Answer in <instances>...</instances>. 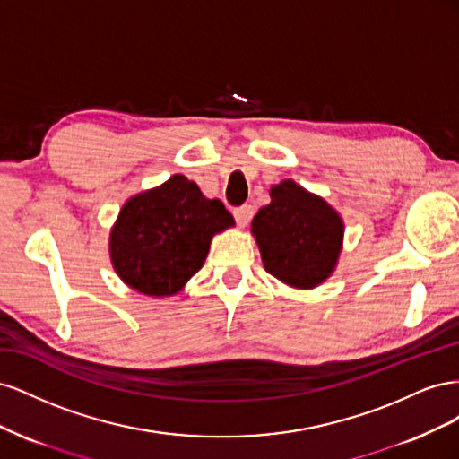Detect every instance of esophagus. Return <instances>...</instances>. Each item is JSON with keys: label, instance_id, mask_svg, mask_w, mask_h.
<instances>
[{"label": "esophagus", "instance_id": "34e87169", "mask_svg": "<svg viewBox=\"0 0 459 459\" xmlns=\"http://www.w3.org/2000/svg\"><path fill=\"white\" fill-rule=\"evenodd\" d=\"M233 216H235V220H238V224H239V228H245L248 221H251V218H253V206L251 204H243V206H238L233 211Z\"/></svg>", "mask_w": 459, "mask_h": 459}]
</instances>
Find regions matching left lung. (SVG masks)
Masks as SVG:
<instances>
[{"mask_svg": "<svg viewBox=\"0 0 459 459\" xmlns=\"http://www.w3.org/2000/svg\"><path fill=\"white\" fill-rule=\"evenodd\" d=\"M270 199L251 221L264 270L295 289L325 283L342 251L341 214L295 179L272 186Z\"/></svg>", "mask_w": 459, "mask_h": 459, "instance_id": "obj_1", "label": "left lung"}]
</instances>
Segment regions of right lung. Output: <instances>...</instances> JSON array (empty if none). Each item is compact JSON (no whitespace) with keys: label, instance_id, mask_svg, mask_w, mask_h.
<instances>
[{"label":"right lung","instance_id":"obj_1","mask_svg":"<svg viewBox=\"0 0 459 459\" xmlns=\"http://www.w3.org/2000/svg\"><path fill=\"white\" fill-rule=\"evenodd\" d=\"M233 226L221 201L174 174L122 204L108 235L110 264L137 293L172 297L203 268L214 235Z\"/></svg>","mask_w":459,"mask_h":459}]
</instances>
